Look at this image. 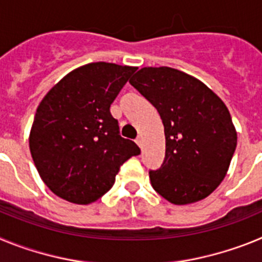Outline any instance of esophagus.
I'll list each match as a JSON object with an SVG mask.
<instances>
[{"instance_id": "34e87169", "label": "esophagus", "mask_w": 262, "mask_h": 262, "mask_svg": "<svg viewBox=\"0 0 262 262\" xmlns=\"http://www.w3.org/2000/svg\"><path fill=\"white\" fill-rule=\"evenodd\" d=\"M136 144H138L140 148H143V139H142V136H139V138L136 139Z\"/></svg>"}]
</instances>
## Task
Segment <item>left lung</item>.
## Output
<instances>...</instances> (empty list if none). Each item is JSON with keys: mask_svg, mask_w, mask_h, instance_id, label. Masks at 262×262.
<instances>
[{"mask_svg": "<svg viewBox=\"0 0 262 262\" xmlns=\"http://www.w3.org/2000/svg\"><path fill=\"white\" fill-rule=\"evenodd\" d=\"M157 108L165 159L149 172L152 187L173 205L205 200L216 189L237 144L230 111L202 81L169 67H145L129 80Z\"/></svg>", "mask_w": 262, "mask_h": 262, "instance_id": "left-lung-1", "label": "left lung"}]
</instances>
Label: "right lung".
I'll use <instances>...</instances> for the list:
<instances>
[{
	"label": "right lung",
	"instance_id": "obj_1",
	"mask_svg": "<svg viewBox=\"0 0 262 262\" xmlns=\"http://www.w3.org/2000/svg\"><path fill=\"white\" fill-rule=\"evenodd\" d=\"M136 67L90 62L64 76L36 108L29 144L38 173L62 200L89 205L114 185L140 148L119 135L110 113Z\"/></svg>",
	"mask_w": 262,
	"mask_h": 262
}]
</instances>
